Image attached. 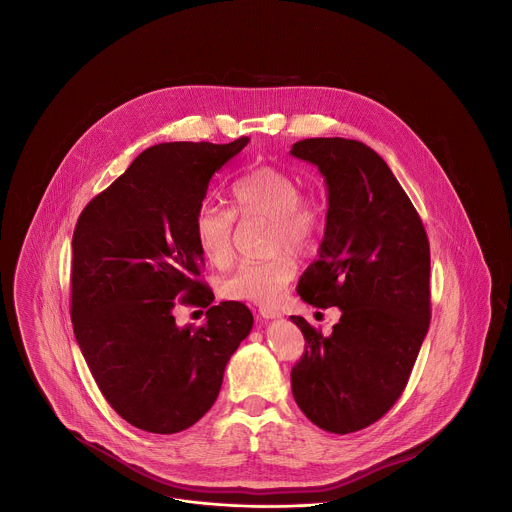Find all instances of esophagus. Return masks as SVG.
<instances>
[{
	"instance_id": "obj_1",
	"label": "esophagus",
	"mask_w": 512,
	"mask_h": 512,
	"mask_svg": "<svg viewBox=\"0 0 512 512\" xmlns=\"http://www.w3.org/2000/svg\"><path fill=\"white\" fill-rule=\"evenodd\" d=\"M259 315L265 318V320H272V318H280V313H278V311H272V309H267V307H263V309L259 311Z\"/></svg>"
}]
</instances>
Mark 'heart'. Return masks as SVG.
Instances as JSON below:
<instances>
[{"label":"heart","instance_id":"1","mask_svg":"<svg viewBox=\"0 0 512 512\" xmlns=\"http://www.w3.org/2000/svg\"><path fill=\"white\" fill-rule=\"evenodd\" d=\"M232 211L203 205L195 215V240L203 257L226 267L234 253V215L242 220H267L272 226V251L307 253L320 232L322 211L317 199L301 194L290 172L261 167L234 182ZM295 263L290 255L270 261L242 263L220 286L222 297L253 305H274L292 282Z\"/></svg>","mask_w":512,"mask_h":512}]
</instances>
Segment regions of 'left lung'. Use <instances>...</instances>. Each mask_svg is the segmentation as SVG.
Segmentation results:
<instances>
[{"label": "left lung", "instance_id": "8db88e82", "mask_svg": "<svg viewBox=\"0 0 512 512\" xmlns=\"http://www.w3.org/2000/svg\"><path fill=\"white\" fill-rule=\"evenodd\" d=\"M293 157L324 176L328 213L318 259L297 293L313 307H338L322 336L290 317L305 336L292 368L295 403L332 434L363 430L405 390L430 326V245L411 199L386 161L345 138L295 142Z\"/></svg>", "mask_w": 512, "mask_h": 512}]
</instances>
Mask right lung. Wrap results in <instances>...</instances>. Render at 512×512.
Wrapping results in <instances>:
<instances>
[{
  "mask_svg": "<svg viewBox=\"0 0 512 512\" xmlns=\"http://www.w3.org/2000/svg\"><path fill=\"white\" fill-rule=\"evenodd\" d=\"M247 142L147 147L74 228V338L107 403L151 434L182 432L213 407L226 363L253 328L238 301L210 307L197 329L178 327L171 313L178 302L215 299L197 280L195 215L213 174Z\"/></svg>",
  "mask_w": 512,
  "mask_h": 512,
  "instance_id": "right-lung-1",
  "label": "right lung"
}]
</instances>
